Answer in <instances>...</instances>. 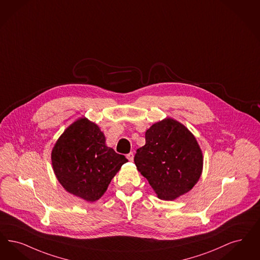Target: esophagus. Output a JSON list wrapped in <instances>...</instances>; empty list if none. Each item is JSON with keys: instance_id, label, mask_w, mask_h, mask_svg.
I'll list each match as a JSON object with an SVG mask.
<instances>
[{"instance_id": "34e87169", "label": "esophagus", "mask_w": 260, "mask_h": 260, "mask_svg": "<svg viewBox=\"0 0 260 260\" xmlns=\"http://www.w3.org/2000/svg\"><path fill=\"white\" fill-rule=\"evenodd\" d=\"M126 157H127V159H128L129 161H133V160H134V153L131 152L129 154L126 155Z\"/></svg>"}]
</instances>
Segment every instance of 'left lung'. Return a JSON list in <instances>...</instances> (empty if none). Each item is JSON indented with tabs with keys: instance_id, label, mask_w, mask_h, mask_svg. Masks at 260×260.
<instances>
[{
	"instance_id": "left-lung-1",
	"label": "left lung",
	"mask_w": 260,
	"mask_h": 260,
	"mask_svg": "<svg viewBox=\"0 0 260 260\" xmlns=\"http://www.w3.org/2000/svg\"><path fill=\"white\" fill-rule=\"evenodd\" d=\"M146 144L137 149L135 164L157 196L174 200L189 191L202 173L203 156L193 135L167 118L150 126Z\"/></svg>"
}]
</instances>
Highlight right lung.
<instances>
[{
  "mask_svg": "<svg viewBox=\"0 0 260 260\" xmlns=\"http://www.w3.org/2000/svg\"><path fill=\"white\" fill-rule=\"evenodd\" d=\"M53 170L63 188L86 201L104 196L112 178L127 161L105 145L99 125L80 118L70 125L53 148Z\"/></svg>",
  "mask_w": 260,
  "mask_h": 260,
  "instance_id": "add662e5",
  "label": "right lung"
}]
</instances>
